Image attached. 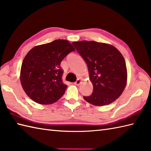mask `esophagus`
Listing matches in <instances>:
<instances>
[{"label": "esophagus", "mask_w": 151, "mask_h": 151, "mask_svg": "<svg viewBox=\"0 0 151 151\" xmlns=\"http://www.w3.org/2000/svg\"><path fill=\"white\" fill-rule=\"evenodd\" d=\"M81 80L80 79H78L76 80V81L74 83V84L76 85H79V84L81 83Z\"/></svg>", "instance_id": "obj_1"}]
</instances>
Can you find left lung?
Masks as SVG:
<instances>
[{"label":"left lung","instance_id":"1","mask_svg":"<svg viewBox=\"0 0 151 151\" xmlns=\"http://www.w3.org/2000/svg\"><path fill=\"white\" fill-rule=\"evenodd\" d=\"M88 67L93 92L85 100L103 106L121 96L127 85V70L124 58L114 46L94 41L72 43Z\"/></svg>","mask_w":151,"mask_h":151}]
</instances>
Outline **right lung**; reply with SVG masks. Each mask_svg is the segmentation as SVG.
Segmentation results:
<instances>
[{"mask_svg": "<svg viewBox=\"0 0 151 151\" xmlns=\"http://www.w3.org/2000/svg\"><path fill=\"white\" fill-rule=\"evenodd\" d=\"M75 51L65 40H55L36 46L24 58L20 80L24 91L30 98L40 104H51L65 93L67 85L62 81L60 63Z\"/></svg>", "mask_w": 151, "mask_h": 151, "instance_id": "right-lung-1", "label": "right lung"}]
</instances>
